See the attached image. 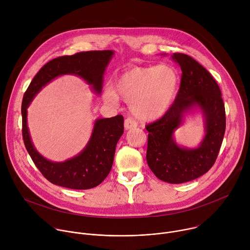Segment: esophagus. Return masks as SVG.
<instances>
[{
    "label": "esophagus",
    "instance_id": "esophagus-1",
    "mask_svg": "<svg viewBox=\"0 0 250 250\" xmlns=\"http://www.w3.org/2000/svg\"><path fill=\"white\" fill-rule=\"evenodd\" d=\"M136 126H137V123L132 118H126L125 120V129H129V128L136 127Z\"/></svg>",
    "mask_w": 250,
    "mask_h": 250
}]
</instances>
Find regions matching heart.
<instances>
[{"instance_id": "heart-1", "label": "heart", "mask_w": 250, "mask_h": 250, "mask_svg": "<svg viewBox=\"0 0 250 250\" xmlns=\"http://www.w3.org/2000/svg\"><path fill=\"white\" fill-rule=\"evenodd\" d=\"M178 86L176 71L168 65L156 67H135L116 80L115 89L108 85L103 97L116 104L121 97L130 104L132 114L142 121L162 117L173 104Z\"/></svg>"}]
</instances>
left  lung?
<instances>
[{
    "instance_id": "1",
    "label": "left lung",
    "mask_w": 250,
    "mask_h": 250,
    "mask_svg": "<svg viewBox=\"0 0 250 250\" xmlns=\"http://www.w3.org/2000/svg\"><path fill=\"white\" fill-rule=\"evenodd\" d=\"M171 57L182 70L180 88L166 114L146 126L149 132L146 160L158 179L181 184L197 179L216 162L226 130V110L220 87L206 68L184 53ZM196 107L204 115L205 137L197 149L181 148L172 133L185 114Z\"/></svg>"
}]
</instances>
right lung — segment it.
<instances>
[{
    "mask_svg": "<svg viewBox=\"0 0 250 250\" xmlns=\"http://www.w3.org/2000/svg\"><path fill=\"white\" fill-rule=\"evenodd\" d=\"M113 55L112 50H95L54 58L39 71L23 95L21 116L25 148L35 166L54 185L75 190H86L100 185L112 169L116 146L124 133V117L118 115L97 120L88 145L78 155L64 162H52L41 155L32 145L26 121L28 105L42 87L65 74L81 77L100 94L104 73Z\"/></svg>",
    "mask_w": 250,
    "mask_h": 250,
    "instance_id": "obj_1",
    "label": "right lung"
}]
</instances>
